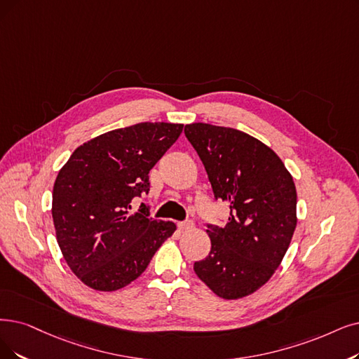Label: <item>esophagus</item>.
Instances as JSON below:
<instances>
[{"label": "esophagus", "mask_w": 359, "mask_h": 359, "mask_svg": "<svg viewBox=\"0 0 359 359\" xmlns=\"http://www.w3.org/2000/svg\"><path fill=\"white\" fill-rule=\"evenodd\" d=\"M193 221H181V222H178V228L181 229V231H184V229H190V228H193Z\"/></svg>", "instance_id": "obj_1"}]
</instances>
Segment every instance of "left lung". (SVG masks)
<instances>
[{"label": "left lung", "mask_w": 359, "mask_h": 359, "mask_svg": "<svg viewBox=\"0 0 359 359\" xmlns=\"http://www.w3.org/2000/svg\"><path fill=\"white\" fill-rule=\"evenodd\" d=\"M215 200L229 205L225 226L206 224L212 248L194 272L219 297L238 299L271 278L296 228V187L280 157L234 128L185 125Z\"/></svg>", "instance_id": "obj_1"}]
</instances>
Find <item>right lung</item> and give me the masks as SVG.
<instances>
[{"label": "right lung", "mask_w": 359, "mask_h": 359, "mask_svg": "<svg viewBox=\"0 0 359 359\" xmlns=\"http://www.w3.org/2000/svg\"><path fill=\"white\" fill-rule=\"evenodd\" d=\"M181 123L141 122L78 147L53 189L57 243L74 274L91 289L113 292L146 271L175 224L156 221L149 205L150 169L182 133Z\"/></svg>", "instance_id": "right-lung-1"}]
</instances>
